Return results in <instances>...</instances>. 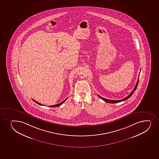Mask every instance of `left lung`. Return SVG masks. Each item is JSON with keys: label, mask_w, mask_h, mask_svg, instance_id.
Wrapping results in <instances>:
<instances>
[{"label": "left lung", "mask_w": 159, "mask_h": 159, "mask_svg": "<svg viewBox=\"0 0 159 159\" xmlns=\"http://www.w3.org/2000/svg\"><path fill=\"white\" fill-rule=\"evenodd\" d=\"M139 78H138V81L136 82V84L135 87L134 88V89L130 93V94L128 96L126 97V98H124L123 99H121V100H109V99H105V98H102V97L100 96L99 95H98V96L101 99H102V100H104L105 102H109V103H112V104H115V103H118V102H123V101H125V100H127V99H128L130 97L132 96V95L134 93V91H135V90L136 89V88H137V87H138V83H139Z\"/></svg>", "instance_id": "obj_1"}]
</instances>
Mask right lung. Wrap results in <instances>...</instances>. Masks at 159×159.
I'll use <instances>...</instances> for the list:
<instances>
[{
  "label": "right lung",
  "instance_id": "right-lung-1",
  "mask_svg": "<svg viewBox=\"0 0 159 159\" xmlns=\"http://www.w3.org/2000/svg\"><path fill=\"white\" fill-rule=\"evenodd\" d=\"M68 99V98H66V99H65V100H63V101L62 102H61V103H60V104H56V105H53V106H50V107H59V106H61V105H62V104L63 103V102H65V101H66V99ZM33 101H34V102H35L36 103H37V104H39V105L43 106V105H42V104H40V103H39V102H36V101H35V100H34V99H33Z\"/></svg>",
  "mask_w": 159,
  "mask_h": 159
}]
</instances>
